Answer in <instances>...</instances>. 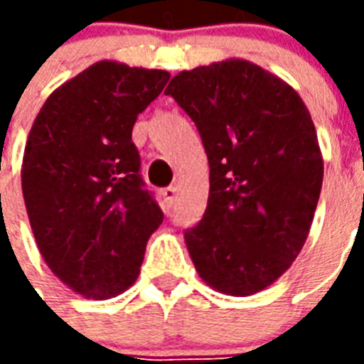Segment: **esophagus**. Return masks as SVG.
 Returning a JSON list of instances; mask_svg holds the SVG:
<instances>
[{
	"instance_id": "34e87169",
	"label": "esophagus",
	"mask_w": 364,
	"mask_h": 364,
	"mask_svg": "<svg viewBox=\"0 0 364 364\" xmlns=\"http://www.w3.org/2000/svg\"><path fill=\"white\" fill-rule=\"evenodd\" d=\"M164 200H166V205L167 206H171L173 205V200H175V195H177V187H167V189H164Z\"/></svg>"
}]
</instances>
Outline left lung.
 I'll use <instances>...</instances> for the list:
<instances>
[{"instance_id":"8db88e82","label":"left lung","mask_w":364,"mask_h":364,"mask_svg":"<svg viewBox=\"0 0 364 364\" xmlns=\"http://www.w3.org/2000/svg\"><path fill=\"white\" fill-rule=\"evenodd\" d=\"M203 138L210 189L185 232L198 277L250 296L273 284L302 250L323 179L312 117L296 91L250 60L177 74L167 85Z\"/></svg>"}]
</instances>
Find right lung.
I'll return each mask as SVG.
<instances>
[{
	"label": "right lung",
	"instance_id": "right-lung-1",
	"mask_svg": "<svg viewBox=\"0 0 364 364\" xmlns=\"http://www.w3.org/2000/svg\"><path fill=\"white\" fill-rule=\"evenodd\" d=\"M167 80L101 60L52 91L28 132L21 185L38 252L85 298L132 287L164 220L138 173L132 128Z\"/></svg>",
	"mask_w": 364,
	"mask_h": 364
}]
</instances>
